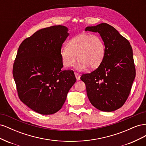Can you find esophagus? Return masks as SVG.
<instances>
[{"instance_id": "obj_1", "label": "esophagus", "mask_w": 146, "mask_h": 146, "mask_svg": "<svg viewBox=\"0 0 146 146\" xmlns=\"http://www.w3.org/2000/svg\"><path fill=\"white\" fill-rule=\"evenodd\" d=\"M75 76H76V78H77V81H78V80H80V74H78V73H75Z\"/></svg>"}]
</instances>
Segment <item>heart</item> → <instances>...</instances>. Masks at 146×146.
<instances>
[{
  "mask_svg": "<svg viewBox=\"0 0 146 146\" xmlns=\"http://www.w3.org/2000/svg\"><path fill=\"white\" fill-rule=\"evenodd\" d=\"M60 55L64 68L71 67L77 59L76 68L78 70L82 71L88 68L96 69L104 60L105 44L98 35L79 34L70 39L67 47L61 48Z\"/></svg>",
  "mask_w": 146,
  "mask_h": 146,
  "instance_id": "b5f03b06",
  "label": "heart"
}]
</instances>
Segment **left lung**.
<instances>
[{"mask_svg":"<svg viewBox=\"0 0 146 146\" xmlns=\"http://www.w3.org/2000/svg\"><path fill=\"white\" fill-rule=\"evenodd\" d=\"M85 31L98 32L105 44L102 63L94 71L83 74L88 98L100 111L121 108L129 96L136 76L133 50L129 41L111 25L102 23Z\"/></svg>","mask_w":146,"mask_h":146,"instance_id":"obj_1","label":"left lung"}]
</instances>
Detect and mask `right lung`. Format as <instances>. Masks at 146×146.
<instances>
[{"label": "right lung", "instance_id": "right-lung-1", "mask_svg": "<svg viewBox=\"0 0 146 146\" xmlns=\"http://www.w3.org/2000/svg\"><path fill=\"white\" fill-rule=\"evenodd\" d=\"M68 32L63 25L41 29L24 39L17 50L13 68L17 94L24 104L41 114L59 111L76 82L72 70H61L60 52Z\"/></svg>", "mask_w": 146, "mask_h": 146}]
</instances>
